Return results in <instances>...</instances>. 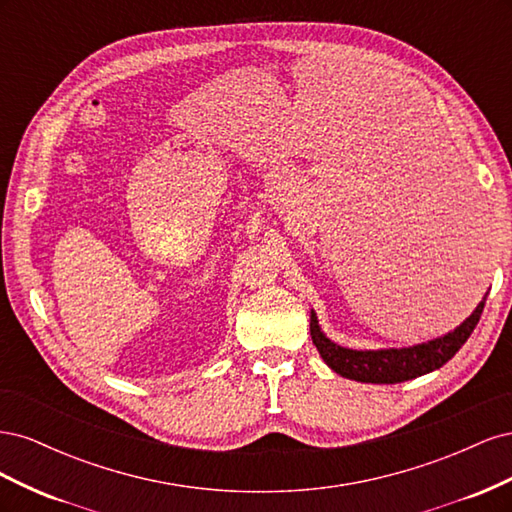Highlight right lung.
Here are the masks:
<instances>
[{
    "label": "right lung",
    "instance_id": "1",
    "mask_svg": "<svg viewBox=\"0 0 512 512\" xmlns=\"http://www.w3.org/2000/svg\"><path fill=\"white\" fill-rule=\"evenodd\" d=\"M485 299L476 305L474 312L463 320L457 329L448 331L442 337L429 339V342L408 346V348H380V350H352L344 348L322 333L318 316L312 309L309 316V333L318 348L322 361L327 363L335 374L356 382L369 384H397L425 376L429 371L440 369L468 342L474 327L483 314Z\"/></svg>",
    "mask_w": 512,
    "mask_h": 512
}]
</instances>
